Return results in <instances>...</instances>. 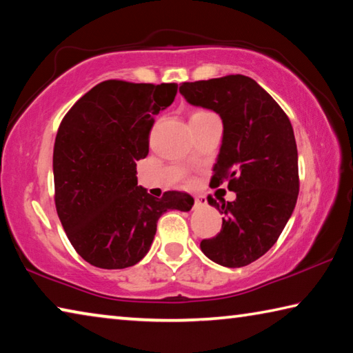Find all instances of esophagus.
Instances as JSON below:
<instances>
[{
    "mask_svg": "<svg viewBox=\"0 0 353 353\" xmlns=\"http://www.w3.org/2000/svg\"><path fill=\"white\" fill-rule=\"evenodd\" d=\"M207 204V199L204 196H194V207H204Z\"/></svg>",
    "mask_w": 353,
    "mask_h": 353,
    "instance_id": "esophagus-1",
    "label": "esophagus"
}]
</instances>
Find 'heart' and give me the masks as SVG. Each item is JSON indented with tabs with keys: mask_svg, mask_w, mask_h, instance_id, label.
I'll list each match as a JSON object with an SVG mask.
<instances>
[{
	"mask_svg": "<svg viewBox=\"0 0 353 353\" xmlns=\"http://www.w3.org/2000/svg\"><path fill=\"white\" fill-rule=\"evenodd\" d=\"M205 115H210V112L196 110V112H193V115H191V118H199V117H205ZM191 118H190V119H191Z\"/></svg>",
	"mask_w": 353,
	"mask_h": 353,
	"instance_id": "heart-1",
	"label": "heart"
}]
</instances>
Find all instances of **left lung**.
Instances as JSON below:
<instances>
[{"instance_id": "obj_1", "label": "left lung", "mask_w": 353, "mask_h": 353, "mask_svg": "<svg viewBox=\"0 0 353 353\" xmlns=\"http://www.w3.org/2000/svg\"><path fill=\"white\" fill-rule=\"evenodd\" d=\"M179 90L190 104L223 118V145L213 179L227 181L236 193L232 202L207 198L224 218L219 234L202 240L201 249L221 266H246L274 246L294 210V130L282 107L252 77L229 74L183 82Z\"/></svg>"}]
</instances>
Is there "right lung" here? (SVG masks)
<instances>
[{
    "instance_id": "add662e5",
    "label": "right lung",
    "mask_w": 353,
    "mask_h": 353,
    "mask_svg": "<svg viewBox=\"0 0 353 353\" xmlns=\"http://www.w3.org/2000/svg\"><path fill=\"white\" fill-rule=\"evenodd\" d=\"M177 83L99 82L71 107L57 129L54 202L70 243L103 270L134 266L151 248L166 210L188 212L193 198L137 187V162L149 152L154 117L172 104Z\"/></svg>"
}]
</instances>
